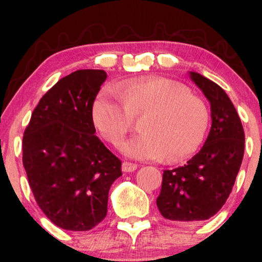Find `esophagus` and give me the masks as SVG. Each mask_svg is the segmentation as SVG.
<instances>
[{"label":"esophagus","mask_w":262,"mask_h":262,"mask_svg":"<svg viewBox=\"0 0 262 262\" xmlns=\"http://www.w3.org/2000/svg\"><path fill=\"white\" fill-rule=\"evenodd\" d=\"M137 170V165L130 164V162L124 161L122 164V171L123 172H133V171Z\"/></svg>","instance_id":"esophagus-1"}]
</instances>
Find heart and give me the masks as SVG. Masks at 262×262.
Instances as JSON below:
<instances>
[{"label": "heart", "mask_w": 262, "mask_h": 262, "mask_svg": "<svg viewBox=\"0 0 262 262\" xmlns=\"http://www.w3.org/2000/svg\"><path fill=\"white\" fill-rule=\"evenodd\" d=\"M92 122L102 137L119 146L141 118L140 134L122 146V152L137 160L179 161L193 154L208 127V111L185 86L167 79L133 80L107 87L96 97Z\"/></svg>", "instance_id": "heart-1"}]
</instances>
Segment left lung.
<instances>
[{"instance_id":"obj_1","label":"left lung","mask_w":262,"mask_h":262,"mask_svg":"<svg viewBox=\"0 0 262 262\" xmlns=\"http://www.w3.org/2000/svg\"><path fill=\"white\" fill-rule=\"evenodd\" d=\"M210 104L212 125L202 149L187 164L162 173L156 206L164 218L180 224L217 214L229 197L244 156L245 135L230 98L217 83L188 71Z\"/></svg>"}]
</instances>
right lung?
Masks as SVG:
<instances>
[{"label": "right lung", "mask_w": 262, "mask_h": 262, "mask_svg": "<svg viewBox=\"0 0 262 262\" xmlns=\"http://www.w3.org/2000/svg\"><path fill=\"white\" fill-rule=\"evenodd\" d=\"M103 70H77L39 101L23 137V166L38 206L61 229L85 231L107 215L122 162L96 137L91 110Z\"/></svg>", "instance_id": "right-lung-1"}]
</instances>
